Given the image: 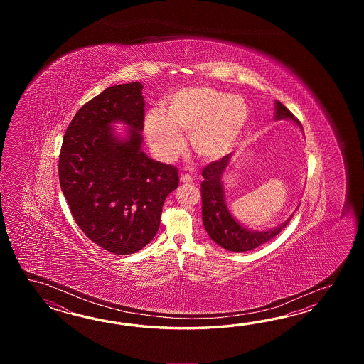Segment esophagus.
Here are the masks:
<instances>
[{"mask_svg": "<svg viewBox=\"0 0 364 364\" xmlns=\"http://www.w3.org/2000/svg\"><path fill=\"white\" fill-rule=\"evenodd\" d=\"M181 182L182 183H191L193 182V179L191 176H188V174H181Z\"/></svg>", "mask_w": 364, "mask_h": 364, "instance_id": "obj_1", "label": "esophagus"}]
</instances>
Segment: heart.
Masks as SVG:
<instances>
[{"instance_id":"obj_1","label":"heart","mask_w":364,"mask_h":364,"mask_svg":"<svg viewBox=\"0 0 364 364\" xmlns=\"http://www.w3.org/2000/svg\"><path fill=\"white\" fill-rule=\"evenodd\" d=\"M248 118L243 97L212 87H187L165 99L163 114L148 113L144 124L151 147L164 160L182 151L181 132H190L196 155L218 160L235 147Z\"/></svg>"}]
</instances>
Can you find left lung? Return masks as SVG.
<instances>
[{"label": "left lung", "mask_w": 364, "mask_h": 364, "mask_svg": "<svg viewBox=\"0 0 364 364\" xmlns=\"http://www.w3.org/2000/svg\"><path fill=\"white\" fill-rule=\"evenodd\" d=\"M276 119H293L296 124L298 119L289 109L281 104L276 102ZM232 159V154L226 155L208 164L203 169V182H201V216L203 224L208 232L210 240H215L218 246L226 248L234 252H245L254 248L262 246L268 240L274 238L281 230L289 224L290 218H287L284 224L279 225L271 230L265 232H251L246 229L230 215L229 209L225 204L224 188H223V174L226 171V166Z\"/></svg>", "instance_id": "left-lung-1"}]
</instances>
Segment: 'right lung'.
<instances>
[{
    "instance_id": "1",
    "label": "right lung",
    "mask_w": 364,
    "mask_h": 364,
    "mask_svg": "<svg viewBox=\"0 0 364 364\" xmlns=\"http://www.w3.org/2000/svg\"><path fill=\"white\" fill-rule=\"evenodd\" d=\"M143 85L108 87L85 102L62 141L58 177L71 215L82 232L116 255L139 251L160 228L164 201L178 187L177 168L141 151ZM124 122L119 140L109 126Z\"/></svg>"
}]
</instances>
